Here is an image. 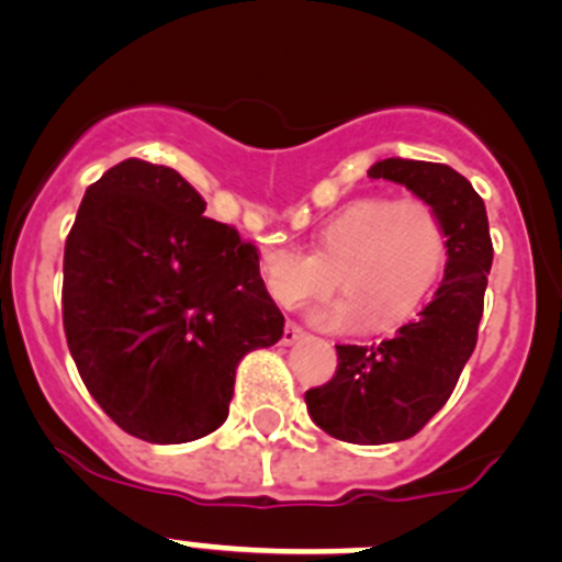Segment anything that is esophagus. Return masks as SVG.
Returning a JSON list of instances; mask_svg holds the SVG:
<instances>
[{"label": "esophagus", "mask_w": 562, "mask_h": 562, "mask_svg": "<svg viewBox=\"0 0 562 562\" xmlns=\"http://www.w3.org/2000/svg\"><path fill=\"white\" fill-rule=\"evenodd\" d=\"M305 336V330L300 325H294V322H286V325H283V336H281V344L283 347H289V344H294V341H300V338Z\"/></svg>", "instance_id": "esophagus-1"}]
</instances>
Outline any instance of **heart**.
Here are the masks:
<instances>
[{
    "label": "heart",
    "instance_id": "1",
    "mask_svg": "<svg viewBox=\"0 0 562 562\" xmlns=\"http://www.w3.org/2000/svg\"><path fill=\"white\" fill-rule=\"evenodd\" d=\"M448 237L435 204L420 196H369L349 202L311 237V254L270 246L259 273L283 308L322 297L333 281L344 297L311 311L327 330L366 325L385 330L424 305L446 265Z\"/></svg>",
    "mask_w": 562,
    "mask_h": 562
}]
</instances>
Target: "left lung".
<instances>
[{"instance_id": "left-lung-1", "label": "left lung", "mask_w": 562, "mask_h": 562, "mask_svg": "<svg viewBox=\"0 0 562 562\" xmlns=\"http://www.w3.org/2000/svg\"><path fill=\"white\" fill-rule=\"evenodd\" d=\"M369 177L402 182L435 204L446 226L448 262L440 289L413 322L374 347L336 344L333 380L305 391L314 424L355 446L409 440L451 398L475 349L494 254L483 199L451 166L385 158Z\"/></svg>"}]
</instances>
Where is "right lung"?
<instances>
[{"instance_id": "add662e5", "label": "right lung", "mask_w": 562, "mask_h": 562, "mask_svg": "<svg viewBox=\"0 0 562 562\" xmlns=\"http://www.w3.org/2000/svg\"><path fill=\"white\" fill-rule=\"evenodd\" d=\"M204 207L175 169L127 158L87 188L65 240L76 369L122 431L158 446L218 429L240 360L283 336L257 246Z\"/></svg>"}]
</instances>
